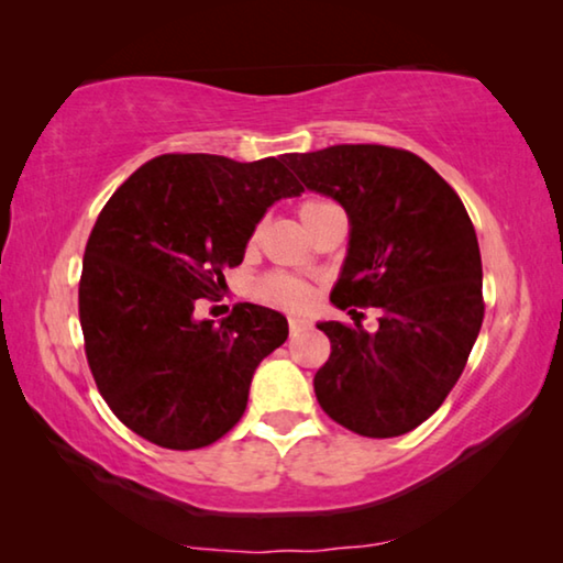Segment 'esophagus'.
<instances>
[{
    "label": "esophagus",
    "instance_id": "1",
    "mask_svg": "<svg viewBox=\"0 0 563 563\" xmlns=\"http://www.w3.org/2000/svg\"><path fill=\"white\" fill-rule=\"evenodd\" d=\"M288 325H290V333L296 335L300 331H308L310 329V321H308V318H303V316H290L288 318Z\"/></svg>",
    "mask_w": 563,
    "mask_h": 563
}]
</instances>
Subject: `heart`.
Returning <instances> with one entry per match:
<instances>
[{"label":"heart","mask_w":563,"mask_h":563,"mask_svg":"<svg viewBox=\"0 0 563 563\" xmlns=\"http://www.w3.org/2000/svg\"><path fill=\"white\" fill-rule=\"evenodd\" d=\"M335 205L329 199H321V197H308L300 201L298 212H300V220L308 228L310 222L316 220L318 214L329 212ZM255 240V234H253ZM260 296H263L267 303H275V306H283V308H303L310 298H313V288L306 280L296 278V275H285V273H273L267 275V278L260 283Z\"/></svg>","instance_id":"heart-1"}]
</instances>
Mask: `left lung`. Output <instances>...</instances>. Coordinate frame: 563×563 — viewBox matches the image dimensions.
Returning a JSON list of instances; mask_svg holds the SVG:
<instances>
[{
	"label": "left lung",
	"mask_w": 563,
	"mask_h": 563,
	"mask_svg": "<svg viewBox=\"0 0 563 563\" xmlns=\"http://www.w3.org/2000/svg\"><path fill=\"white\" fill-rule=\"evenodd\" d=\"M308 189L351 222L331 303L379 308V331L318 323L331 356L316 372L318 405L364 438H399L438 412L483 325V263L457 191L407 148L341 144L288 154Z\"/></svg>",
	"instance_id": "obj_1"
}]
</instances>
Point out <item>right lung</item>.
Wrapping results in <instances>:
<instances>
[{"label":"right lung","mask_w":563,"mask_h":563,"mask_svg":"<svg viewBox=\"0 0 563 563\" xmlns=\"http://www.w3.org/2000/svg\"><path fill=\"white\" fill-rule=\"evenodd\" d=\"M300 191L275 156L164 154L100 209L82 255V339L100 397L139 438L199 450L245 415L255 368L288 321L255 303L197 321L195 303L224 288L267 207Z\"/></svg>","instance_id":"1"}]
</instances>
